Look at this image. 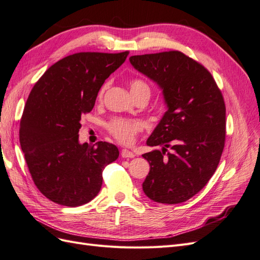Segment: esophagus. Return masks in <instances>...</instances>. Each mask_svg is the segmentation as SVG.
<instances>
[{"mask_svg": "<svg viewBox=\"0 0 260 260\" xmlns=\"http://www.w3.org/2000/svg\"><path fill=\"white\" fill-rule=\"evenodd\" d=\"M121 157L122 158H133V157H135V154L128 151V149H121Z\"/></svg>", "mask_w": 260, "mask_h": 260, "instance_id": "34e87169", "label": "esophagus"}]
</instances>
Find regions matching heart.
<instances>
[{
  "label": "heart",
  "instance_id": "obj_1",
  "mask_svg": "<svg viewBox=\"0 0 260 260\" xmlns=\"http://www.w3.org/2000/svg\"><path fill=\"white\" fill-rule=\"evenodd\" d=\"M106 88L107 83L102 86L100 94H103ZM130 89L135 98L142 93L148 94V95L151 94V88L142 79H132L130 81ZM107 129L118 142L124 145H130L135 142L137 135L142 130V124L138 120L117 117L107 123Z\"/></svg>",
  "mask_w": 260,
  "mask_h": 260
}]
</instances>
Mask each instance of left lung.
<instances>
[{
    "instance_id": "1",
    "label": "left lung",
    "mask_w": 260,
    "mask_h": 260,
    "mask_svg": "<svg viewBox=\"0 0 260 260\" xmlns=\"http://www.w3.org/2000/svg\"><path fill=\"white\" fill-rule=\"evenodd\" d=\"M129 59L160 86L168 106L146 142L162 149L142 155L151 167L143 191L157 203L185 202L207 184L221 158L225 141L222 93L201 62L180 51Z\"/></svg>"
}]
</instances>
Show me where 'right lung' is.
<instances>
[{"mask_svg":"<svg viewBox=\"0 0 260 260\" xmlns=\"http://www.w3.org/2000/svg\"><path fill=\"white\" fill-rule=\"evenodd\" d=\"M129 52H80L55 62L31 90L20 119L19 142L38 190L77 207L101 190L103 170L119 151L111 143L80 144L81 116L90 113L105 80Z\"/></svg>","mask_w":260,"mask_h":260,"instance_id":"obj_1","label":"right lung"}]
</instances>
